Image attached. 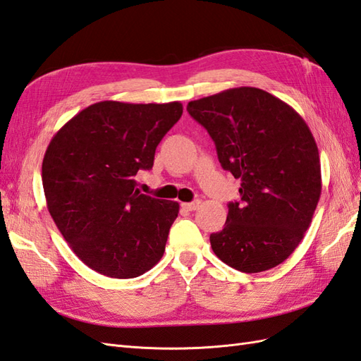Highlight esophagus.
<instances>
[{
    "label": "esophagus",
    "mask_w": 361,
    "mask_h": 361,
    "mask_svg": "<svg viewBox=\"0 0 361 361\" xmlns=\"http://www.w3.org/2000/svg\"><path fill=\"white\" fill-rule=\"evenodd\" d=\"M200 207V200H194V202H188V203H182V208L187 211H196Z\"/></svg>",
    "instance_id": "1"
}]
</instances>
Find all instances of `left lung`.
I'll return each instance as SVG.
<instances>
[{
	"mask_svg": "<svg viewBox=\"0 0 361 361\" xmlns=\"http://www.w3.org/2000/svg\"><path fill=\"white\" fill-rule=\"evenodd\" d=\"M188 114L216 142L221 167L241 180L214 253L245 274L286 261L305 235L322 192L314 136L286 102L252 86L190 102Z\"/></svg>",
	"mask_w": 361,
	"mask_h": 361,
	"instance_id": "8db88e82",
	"label": "left lung"
}]
</instances>
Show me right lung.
I'll use <instances>...</instances> for the list:
<instances>
[{
	"mask_svg": "<svg viewBox=\"0 0 361 361\" xmlns=\"http://www.w3.org/2000/svg\"><path fill=\"white\" fill-rule=\"evenodd\" d=\"M183 112L180 102L87 106L57 130L42 161V185L57 229L85 264L129 279L164 255L179 203L141 194L138 170Z\"/></svg>",
	"mask_w": 361,
	"mask_h": 361,
	"instance_id": "obj_1",
	"label": "right lung"
}]
</instances>
